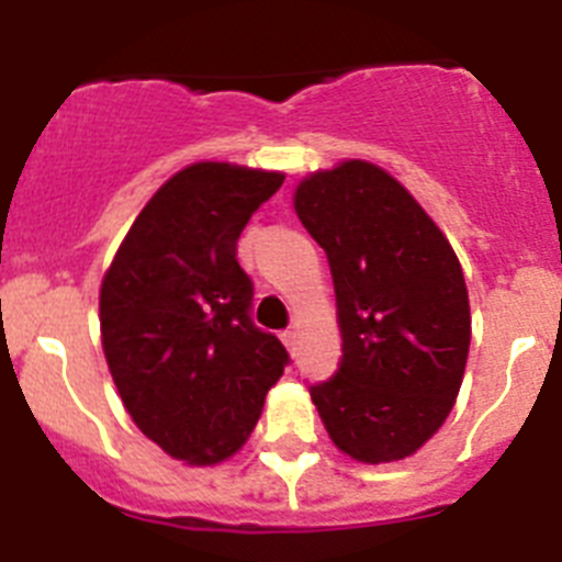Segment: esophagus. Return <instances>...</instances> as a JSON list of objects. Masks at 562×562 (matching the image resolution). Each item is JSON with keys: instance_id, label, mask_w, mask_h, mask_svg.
<instances>
[{"instance_id": "obj_1", "label": "esophagus", "mask_w": 562, "mask_h": 562, "mask_svg": "<svg viewBox=\"0 0 562 562\" xmlns=\"http://www.w3.org/2000/svg\"><path fill=\"white\" fill-rule=\"evenodd\" d=\"M281 337H284V342L290 346V349H295V329H286Z\"/></svg>"}]
</instances>
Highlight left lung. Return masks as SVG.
<instances>
[{
  "label": "left lung",
  "instance_id": "8db88e82",
  "mask_svg": "<svg viewBox=\"0 0 562 562\" xmlns=\"http://www.w3.org/2000/svg\"><path fill=\"white\" fill-rule=\"evenodd\" d=\"M295 213L329 258L340 369L310 394L331 441L389 464L445 425L464 380L470 301L445 233L389 171L346 160L295 188Z\"/></svg>",
  "mask_w": 562,
  "mask_h": 562
}]
</instances>
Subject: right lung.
<instances>
[{
	"label": "right lung",
	"instance_id": "1",
	"mask_svg": "<svg viewBox=\"0 0 562 562\" xmlns=\"http://www.w3.org/2000/svg\"><path fill=\"white\" fill-rule=\"evenodd\" d=\"M284 173L193 162L154 193L101 284V342L134 425L186 464L231 459L290 355L250 321L236 241Z\"/></svg>",
	"mask_w": 562,
	"mask_h": 562
}]
</instances>
